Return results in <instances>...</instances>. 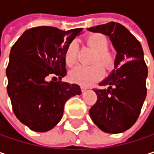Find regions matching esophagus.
<instances>
[{"instance_id":"esophagus-1","label":"esophagus","mask_w":154,"mask_h":154,"mask_svg":"<svg viewBox=\"0 0 154 154\" xmlns=\"http://www.w3.org/2000/svg\"><path fill=\"white\" fill-rule=\"evenodd\" d=\"M81 90H82V91H86V90H87V87H86V86H84V85H82V86H81Z\"/></svg>"}]
</instances>
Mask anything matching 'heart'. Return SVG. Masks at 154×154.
<instances>
[{
  "instance_id": "1",
  "label": "heart",
  "mask_w": 154,
  "mask_h": 154,
  "mask_svg": "<svg viewBox=\"0 0 154 154\" xmlns=\"http://www.w3.org/2000/svg\"><path fill=\"white\" fill-rule=\"evenodd\" d=\"M86 45L95 51L92 63H99L106 69H111L114 67L116 56L114 53L107 49L108 39L101 33H92L85 38ZM78 45L76 41L70 42L64 54V61L67 66L71 67L77 63ZM99 63L91 66L80 65L72 69L69 73L70 79L82 85H90L98 81L103 76V69Z\"/></svg>"
}]
</instances>
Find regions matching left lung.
<instances>
[{
	"mask_svg": "<svg viewBox=\"0 0 154 154\" xmlns=\"http://www.w3.org/2000/svg\"><path fill=\"white\" fill-rule=\"evenodd\" d=\"M108 36L116 51L115 68L100 82L97 102L89 111L92 122L102 131L122 133L137 120L146 97V64L139 41L118 23L111 22L87 29Z\"/></svg>",
	"mask_w": 154,
	"mask_h": 154,
	"instance_id": "8db88e82",
	"label": "left lung"
}]
</instances>
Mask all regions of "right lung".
I'll return each instance as SVG.
<instances>
[{
    "label": "right lung",
    "mask_w": 154,
    "mask_h": 154,
    "mask_svg": "<svg viewBox=\"0 0 154 154\" xmlns=\"http://www.w3.org/2000/svg\"><path fill=\"white\" fill-rule=\"evenodd\" d=\"M81 33V28L65 32L38 26L25 31L10 50L8 94L17 118L32 131L52 130L63 117L66 101L81 94L78 85L61 82L67 74L65 50ZM51 74L60 81L48 82Z\"/></svg>",
    "instance_id": "add662e5"
}]
</instances>
